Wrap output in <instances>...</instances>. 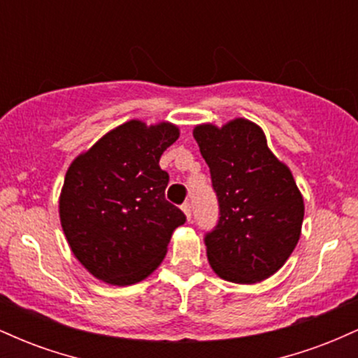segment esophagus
I'll return each mask as SVG.
<instances>
[{
    "label": "esophagus",
    "instance_id": "34e87169",
    "mask_svg": "<svg viewBox=\"0 0 358 358\" xmlns=\"http://www.w3.org/2000/svg\"><path fill=\"white\" fill-rule=\"evenodd\" d=\"M182 210H183L185 215H187V219L190 220L192 219V203L190 202H185L182 205Z\"/></svg>",
    "mask_w": 358,
    "mask_h": 358
}]
</instances>
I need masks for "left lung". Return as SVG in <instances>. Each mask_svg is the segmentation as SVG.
Here are the masks:
<instances>
[{
    "instance_id": "8db88e82",
    "label": "left lung",
    "mask_w": 358,
    "mask_h": 358,
    "mask_svg": "<svg viewBox=\"0 0 358 358\" xmlns=\"http://www.w3.org/2000/svg\"><path fill=\"white\" fill-rule=\"evenodd\" d=\"M219 200V222L205 236L212 269L225 281L252 285L273 276L299 241L305 203L289 168L264 133L237 117L193 129Z\"/></svg>"
}]
</instances>
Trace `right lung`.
I'll return each mask as SVG.
<instances>
[{
  "mask_svg": "<svg viewBox=\"0 0 358 358\" xmlns=\"http://www.w3.org/2000/svg\"><path fill=\"white\" fill-rule=\"evenodd\" d=\"M171 122L133 119L109 131L69 166L59 200L73 256L114 286L143 281L162 264L187 217L165 199L170 176L159 158L178 139Z\"/></svg>",
  "mask_w": 358,
  "mask_h": 358,
  "instance_id": "obj_1",
  "label": "right lung"
}]
</instances>
